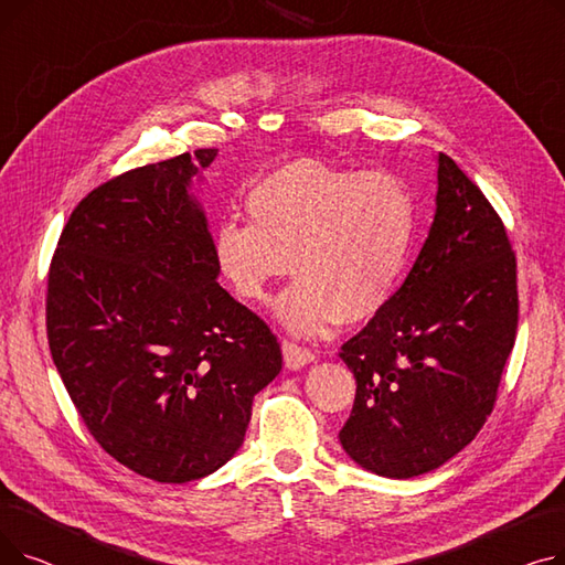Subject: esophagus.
Listing matches in <instances>:
<instances>
[{"label":"esophagus","mask_w":565,"mask_h":565,"mask_svg":"<svg viewBox=\"0 0 565 565\" xmlns=\"http://www.w3.org/2000/svg\"><path fill=\"white\" fill-rule=\"evenodd\" d=\"M281 352H284V364L290 371H298V369H302V366H307L316 360V354L311 350H307L298 343H292V341H284Z\"/></svg>","instance_id":"esophagus-1"}]
</instances>
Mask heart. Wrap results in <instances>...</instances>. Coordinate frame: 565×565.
I'll use <instances>...</instances> for the list:
<instances>
[{
  "instance_id": "b5f03b06",
  "label": "heart",
  "mask_w": 565,
  "mask_h": 565,
  "mask_svg": "<svg viewBox=\"0 0 565 565\" xmlns=\"http://www.w3.org/2000/svg\"><path fill=\"white\" fill-rule=\"evenodd\" d=\"M245 207L252 224L224 220L211 243L237 298L265 305L292 270L298 279L279 298L277 318L298 337H322L341 320L366 322L387 309L417 217L403 178L302 158L260 178Z\"/></svg>"
}]
</instances>
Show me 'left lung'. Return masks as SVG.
<instances>
[{
  "mask_svg": "<svg viewBox=\"0 0 565 565\" xmlns=\"http://www.w3.org/2000/svg\"><path fill=\"white\" fill-rule=\"evenodd\" d=\"M518 332V265L483 192L437 156L435 217L382 313L341 345L358 382L343 451L387 479L460 454L494 407Z\"/></svg>",
  "mask_w": 565,
  "mask_h": 565,
  "instance_id": "1",
  "label": "left lung"
}]
</instances>
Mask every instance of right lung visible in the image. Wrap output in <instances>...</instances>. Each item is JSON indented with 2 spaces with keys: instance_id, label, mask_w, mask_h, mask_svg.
Returning a JSON list of instances; mask_svg holds the SVG:
<instances>
[{
  "instance_id": "1",
  "label": "right lung",
  "mask_w": 565,
  "mask_h": 565,
  "mask_svg": "<svg viewBox=\"0 0 565 565\" xmlns=\"http://www.w3.org/2000/svg\"><path fill=\"white\" fill-rule=\"evenodd\" d=\"M199 148L111 178L68 217L47 275V341L100 447L188 483L243 447L254 396L281 371L270 328L217 284L194 178Z\"/></svg>"
}]
</instances>
